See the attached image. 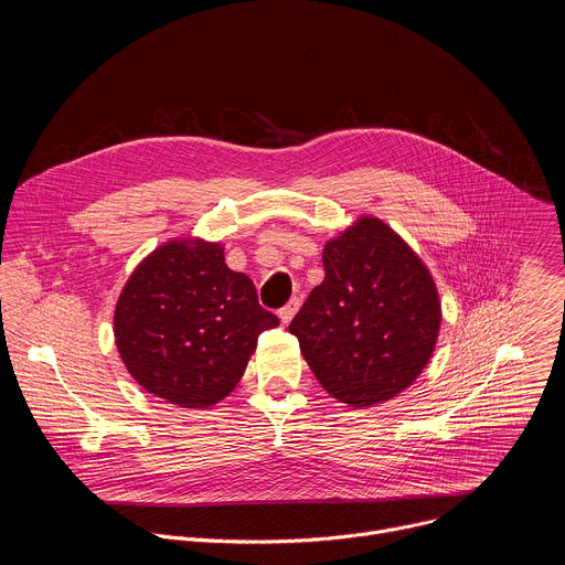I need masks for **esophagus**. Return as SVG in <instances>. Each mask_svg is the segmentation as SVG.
<instances>
[{
    "label": "esophagus",
    "mask_w": 565,
    "mask_h": 565,
    "mask_svg": "<svg viewBox=\"0 0 565 565\" xmlns=\"http://www.w3.org/2000/svg\"><path fill=\"white\" fill-rule=\"evenodd\" d=\"M299 306H301V301L295 297V299H290L284 308H279V319H281V324H290V319L295 317V312L299 310Z\"/></svg>",
    "instance_id": "obj_1"
}]
</instances>
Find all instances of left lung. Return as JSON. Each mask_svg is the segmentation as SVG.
<instances>
[{
  "label": "left lung",
  "instance_id": "obj_1",
  "mask_svg": "<svg viewBox=\"0 0 565 565\" xmlns=\"http://www.w3.org/2000/svg\"><path fill=\"white\" fill-rule=\"evenodd\" d=\"M324 270L288 331L335 399L351 407L391 399L423 373L436 347L440 301L429 270L373 216L329 241Z\"/></svg>",
  "mask_w": 565,
  "mask_h": 565
}]
</instances>
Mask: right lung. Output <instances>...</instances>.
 Instances as JSON below:
<instances>
[{"label": "right lung", "mask_w": 565, "mask_h": 565, "mask_svg": "<svg viewBox=\"0 0 565 565\" xmlns=\"http://www.w3.org/2000/svg\"><path fill=\"white\" fill-rule=\"evenodd\" d=\"M277 324L253 279L225 266L218 244L170 241L129 277L114 333L140 386L196 409L236 386L259 335Z\"/></svg>", "instance_id": "1"}]
</instances>
